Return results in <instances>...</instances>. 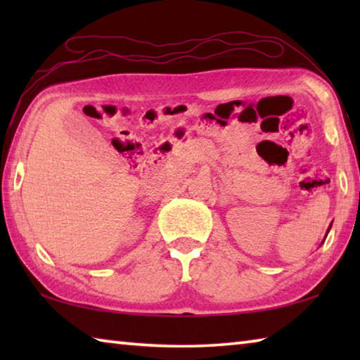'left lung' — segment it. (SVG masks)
<instances>
[{"mask_svg":"<svg viewBox=\"0 0 360 360\" xmlns=\"http://www.w3.org/2000/svg\"><path fill=\"white\" fill-rule=\"evenodd\" d=\"M330 227H332V225H330ZM330 227H328V230H330ZM328 230H327V233H328Z\"/></svg>","mask_w":360,"mask_h":360,"instance_id":"8db88e82","label":"left lung"}]
</instances>
